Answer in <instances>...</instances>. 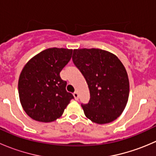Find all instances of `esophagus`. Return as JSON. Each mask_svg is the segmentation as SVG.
Here are the masks:
<instances>
[{
	"label": "esophagus",
	"instance_id": "34e87169",
	"mask_svg": "<svg viewBox=\"0 0 156 156\" xmlns=\"http://www.w3.org/2000/svg\"><path fill=\"white\" fill-rule=\"evenodd\" d=\"M73 96H74V97H75V100H78V97H79V96H78V92H75V93H74Z\"/></svg>",
	"mask_w": 156,
	"mask_h": 156
}]
</instances>
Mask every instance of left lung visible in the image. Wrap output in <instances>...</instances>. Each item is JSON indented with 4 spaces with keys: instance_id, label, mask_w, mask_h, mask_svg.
Masks as SVG:
<instances>
[{
    "instance_id": "obj_1",
    "label": "left lung",
    "mask_w": 156,
    "mask_h": 156,
    "mask_svg": "<svg viewBox=\"0 0 156 156\" xmlns=\"http://www.w3.org/2000/svg\"><path fill=\"white\" fill-rule=\"evenodd\" d=\"M72 61L89 87V103L81 104L86 117L100 125L115 120L129 97L128 76L122 62L115 55L96 48L74 50Z\"/></svg>"
}]
</instances>
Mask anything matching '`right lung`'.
Listing matches in <instances>:
<instances>
[{
  "instance_id": "1",
  "label": "right lung",
  "mask_w": 156,
  "mask_h": 156,
  "mask_svg": "<svg viewBox=\"0 0 156 156\" xmlns=\"http://www.w3.org/2000/svg\"><path fill=\"white\" fill-rule=\"evenodd\" d=\"M72 50L49 48L31 58L22 70L18 83L20 103L34 120L51 122L63 113L73 95L59 73L70 61Z\"/></svg>"
}]
</instances>
